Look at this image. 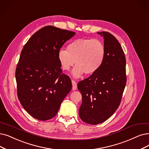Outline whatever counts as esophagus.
I'll return each mask as SVG.
<instances>
[{"label": "esophagus", "instance_id": "1", "mask_svg": "<svg viewBox=\"0 0 149 149\" xmlns=\"http://www.w3.org/2000/svg\"><path fill=\"white\" fill-rule=\"evenodd\" d=\"M71 82H72V85H73V90L75 91L77 89V83L74 80H71Z\"/></svg>", "mask_w": 149, "mask_h": 149}]
</instances>
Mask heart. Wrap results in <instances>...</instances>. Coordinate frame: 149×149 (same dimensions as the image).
<instances>
[{
  "label": "heart",
  "mask_w": 149,
  "mask_h": 149,
  "mask_svg": "<svg viewBox=\"0 0 149 149\" xmlns=\"http://www.w3.org/2000/svg\"><path fill=\"white\" fill-rule=\"evenodd\" d=\"M106 56L102 41L93 38H78L68 45L67 50L61 49L57 58L62 69L68 71L75 63L71 74L78 78L84 73L91 75L102 67Z\"/></svg>",
  "instance_id": "heart-1"
}]
</instances>
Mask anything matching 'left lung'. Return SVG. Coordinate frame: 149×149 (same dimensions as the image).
<instances>
[{"instance_id":"1","label":"left lung","mask_w":149,"mask_h":149,"mask_svg":"<svg viewBox=\"0 0 149 149\" xmlns=\"http://www.w3.org/2000/svg\"><path fill=\"white\" fill-rule=\"evenodd\" d=\"M98 33L104 38V62L96 73L78 84L82 98L79 116L91 125L104 122L113 115L127 82L126 59L119 42L108 32Z\"/></svg>"}]
</instances>
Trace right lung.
I'll return each mask as SVG.
<instances>
[{"mask_svg": "<svg viewBox=\"0 0 149 149\" xmlns=\"http://www.w3.org/2000/svg\"><path fill=\"white\" fill-rule=\"evenodd\" d=\"M75 32L47 26L40 29L24 46L16 69L17 97L36 119L54 117L72 84L62 74L58 51Z\"/></svg>", "mask_w": 149, "mask_h": 149, "instance_id": "right-lung-1", "label": "right lung"}]
</instances>
